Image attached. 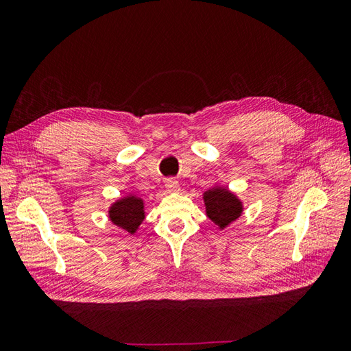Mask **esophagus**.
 Segmentation results:
<instances>
[{"mask_svg":"<svg viewBox=\"0 0 351 351\" xmlns=\"http://www.w3.org/2000/svg\"><path fill=\"white\" fill-rule=\"evenodd\" d=\"M165 189L169 193H177L180 192V184L176 178H168L165 182Z\"/></svg>","mask_w":351,"mask_h":351,"instance_id":"obj_1","label":"esophagus"}]
</instances>
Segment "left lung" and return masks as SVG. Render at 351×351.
<instances>
[{"instance_id":"left-lung-1","label":"left lung","mask_w":351,"mask_h":351,"mask_svg":"<svg viewBox=\"0 0 351 351\" xmlns=\"http://www.w3.org/2000/svg\"><path fill=\"white\" fill-rule=\"evenodd\" d=\"M206 215L214 221L219 228H226L236 221L243 212L241 202L224 187L210 189L204 193Z\"/></svg>"}]
</instances>
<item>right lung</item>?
Masks as SVG:
<instances>
[{"label":"right lung","instance_id":"right-lung-1","mask_svg":"<svg viewBox=\"0 0 351 351\" xmlns=\"http://www.w3.org/2000/svg\"><path fill=\"white\" fill-rule=\"evenodd\" d=\"M108 212L112 224L129 231L130 234H134L145 219L143 200L134 195L117 200Z\"/></svg>","mask_w":351,"mask_h":351}]
</instances>
